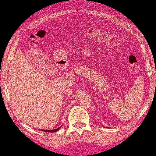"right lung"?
Returning <instances> with one entry per match:
<instances>
[{"label": "right lung", "instance_id": "obj_1", "mask_svg": "<svg viewBox=\"0 0 156 156\" xmlns=\"http://www.w3.org/2000/svg\"><path fill=\"white\" fill-rule=\"evenodd\" d=\"M60 129L59 128H58V129H55V130H42L43 131H45V132H49V133H54V132H56V131H57L58 130H59Z\"/></svg>", "mask_w": 156, "mask_h": 156}]
</instances>
